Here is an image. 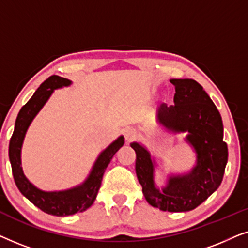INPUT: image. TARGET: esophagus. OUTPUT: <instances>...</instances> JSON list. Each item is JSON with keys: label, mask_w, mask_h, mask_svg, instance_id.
<instances>
[{"label": "esophagus", "mask_w": 248, "mask_h": 248, "mask_svg": "<svg viewBox=\"0 0 248 248\" xmlns=\"http://www.w3.org/2000/svg\"><path fill=\"white\" fill-rule=\"evenodd\" d=\"M124 137L126 142H131L135 137H137V133H135V131L132 130V128H127V130L124 131Z\"/></svg>", "instance_id": "esophagus-1"}]
</instances>
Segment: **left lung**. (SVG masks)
<instances>
[{
    "mask_svg": "<svg viewBox=\"0 0 248 248\" xmlns=\"http://www.w3.org/2000/svg\"><path fill=\"white\" fill-rule=\"evenodd\" d=\"M174 104L158 107L157 121L174 133L187 132L185 141L196 154V165L187 174L169 176L161 189L155 183V160L143 145L133 142L135 171L148 203L168 212L191 211L221 184L228 161L219 110L201 84L192 79H171Z\"/></svg>",
    "mask_w": 248,
    "mask_h": 248,
    "instance_id": "8db88e82",
    "label": "left lung"
}]
</instances>
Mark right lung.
I'll list each match as a JSON object with an SVG mask.
<instances>
[{
	"instance_id": "add662e5",
	"label": "right lung",
	"mask_w": 248,
	"mask_h": 248,
	"mask_svg": "<svg viewBox=\"0 0 248 248\" xmlns=\"http://www.w3.org/2000/svg\"><path fill=\"white\" fill-rule=\"evenodd\" d=\"M72 83L65 78L52 76L40 84L28 103L20 109L16 120L15 131L9 144V158L11 162L12 174L16 187L30 202L33 203L42 211L52 216L65 217L77 212L86 211L90 208L97 198L104 172L106 170L114 155L124 144V137H118L113 143L108 145L94 161L89 176L82 184L65 191L45 192L37 188L28 181L23 174L21 167V148L26 132L28 130L36 115L44 107L46 101L52 96L54 90L62 87H67Z\"/></svg>"
}]
</instances>
